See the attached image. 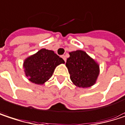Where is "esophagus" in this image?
Returning a JSON list of instances; mask_svg holds the SVG:
<instances>
[{"instance_id":"obj_1","label":"esophagus","mask_w":125,"mask_h":125,"mask_svg":"<svg viewBox=\"0 0 125 125\" xmlns=\"http://www.w3.org/2000/svg\"><path fill=\"white\" fill-rule=\"evenodd\" d=\"M62 59L64 60V62H66V56H64V55H63L62 56Z\"/></svg>"}]
</instances>
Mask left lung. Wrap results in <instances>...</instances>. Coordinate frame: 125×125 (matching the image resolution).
<instances>
[{
	"instance_id": "1",
	"label": "left lung",
	"mask_w": 125,
	"mask_h": 125,
	"mask_svg": "<svg viewBox=\"0 0 125 125\" xmlns=\"http://www.w3.org/2000/svg\"><path fill=\"white\" fill-rule=\"evenodd\" d=\"M66 66L72 83L79 87L93 85L99 74V66L83 51L69 53Z\"/></svg>"
}]
</instances>
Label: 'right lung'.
<instances>
[{
  "mask_svg": "<svg viewBox=\"0 0 125 125\" xmlns=\"http://www.w3.org/2000/svg\"><path fill=\"white\" fill-rule=\"evenodd\" d=\"M64 61L53 51L41 49L24 62L26 76L32 83L42 85L52 76L55 68Z\"/></svg>",
  "mask_w": 125,
  "mask_h": 125,
  "instance_id": "1",
  "label": "right lung"
}]
</instances>
